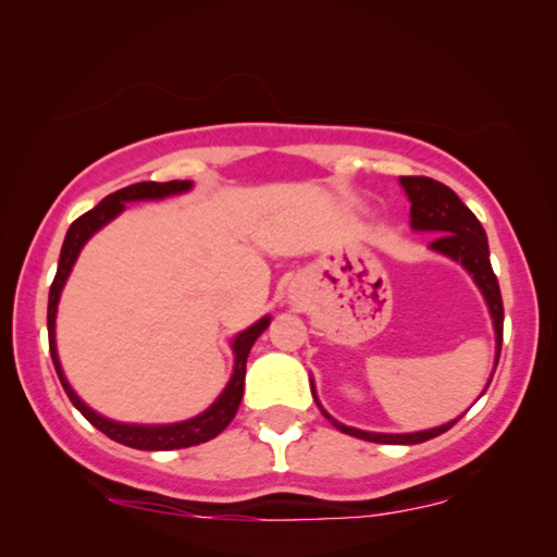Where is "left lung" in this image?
Segmentation results:
<instances>
[{"label":"left lung","instance_id":"obj_1","mask_svg":"<svg viewBox=\"0 0 557 557\" xmlns=\"http://www.w3.org/2000/svg\"><path fill=\"white\" fill-rule=\"evenodd\" d=\"M401 189H405L407 199H410V225L412 231L420 233H435L431 246L428 249L441 253V257L457 261L467 270V274L474 280L478 290L485 298L487 311H491L493 319V330H495V366H498L500 358V343H504V300H500V287H498V277L493 274L491 267V249H487V236L482 231L480 220L474 218L470 207H467L461 199L454 194L448 186L441 184V181H433L428 176H401L399 178ZM491 379L482 392H487L491 386ZM311 394L317 399L319 410L324 418L332 420V425L337 431H343L347 435H355V438L363 441H373V444H423V441H431L435 435L446 433L457 420L451 423H444L438 428H428V431H418V433H373V431H360V428H350L339 420H334L330 412L321 407V401L317 397V386H313L311 379Z\"/></svg>","mask_w":557,"mask_h":557}]
</instances>
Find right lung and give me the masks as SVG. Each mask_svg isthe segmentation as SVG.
Masks as SVG:
<instances>
[{
	"label": "right lung",
	"instance_id": "obj_1",
	"mask_svg": "<svg viewBox=\"0 0 557 557\" xmlns=\"http://www.w3.org/2000/svg\"><path fill=\"white\" fill-rule=\"evenodd\" d=\"M191 181H165V184H158V181H143V184H132L126 189H119L109 194L103 202H98L90 212H85L83 218H77L75 223L70 225L64 236L62 253H59V267L57 277H53L51 290H49V350L53 368H57V376L62 381L66 397H70L72 405L77 407L79 412L85 414V420L90 425H96L100 433H106L109 438L119 441V444L139 448V451H173V448H186L205 444V441L214 438L231 425V420L236 418L240 399H244V379H246V358H249L253 343L259 339V334L270 326V317H261L257 324H251L249 330L238 332L233 337V373L227 386L223 388L218 399L207 407L205 412H199L197 418L181 420V423H165V425H139V423H119V420L103 418V414L87 407L83 399L77 397L75 388L66 381L62 363H59L57 352V306L59 298H62V290L66 285V277H70L72 267L83 251V246L90 240L103 225H109L113 218H119L126 210V202H147V199H165L176 197V194H184L191 189Z\"/></svg>",
	"mask_w": 557,
	"mask_h": 557
}]
</instances>
